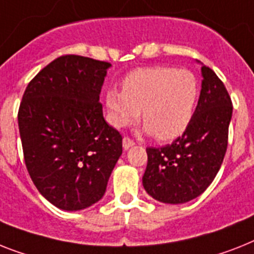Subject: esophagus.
<instances>
[{"instance_id":"34e87169","label":"esophagus","mask_w":254,"mask_h":254,"mask_svg":"<svg viewBox=\"0 0 254 254\" xmlns=\"http://www.w3.org/2000/svg\"><path fill=\"white\" fill-rule=\"evenodd\" d=\"M135 145V142H133V140H131L129 137H123V149L127 150L129 149L131 146Z\"/></svg>"}]
</instances>
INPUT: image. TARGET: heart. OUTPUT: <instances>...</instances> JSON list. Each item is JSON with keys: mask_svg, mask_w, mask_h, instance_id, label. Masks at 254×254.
<instances>
[{"mask_svg": "<svg viewBox=\"0 0 254 254\" xmlns=\"http://www.w3.org/2000/svg\"><path fill=\"white\" fill-rule=\"evenodd\" d=\"M197 97V80L190 71L154 66L129 72L122 91L109 89L105 101L114 127L133 125L141 112L144 131L160 141H169L186 131Z\"/></svg>", "mask_w": 254, "mask_h": 254, "instance_id": "heart-1", "label": "heart"}]
</instances>
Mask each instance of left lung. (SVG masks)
<instances>
[{"instance_id":"left-lung-1","label":"left lung","mask_w":254,"mask_h":254,"mask_svg":"<svg viewBox=\"0 0 254 254\" xmlns=\"http://www.w3.org/2000/svg\"><path fill=\"white\" fill-rule=\"evenodd\" d=\"M197 106L183 135L162 148H146L144 190L165 204H184L198 197L214 180L227 149L232 102L211 68L201 67Z\"/></svg>"}]
</instances>
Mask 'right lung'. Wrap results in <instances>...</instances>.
<instances>
[{"label":"right lung","instance_id":"1","mask_svg":"<svg viewBox=\"0 0 254 254\" xmlns=\"http://www.w3.org/2000/svg\"><path fill=\"white\" fill-rule=\"evenodd\" d=\"M108 62L62 56L27 85L18 125L27 170L54 206L96 204L122 154V136L104 119L100 93Z\"/></svg>","mask_w":254,"mask_h":254}]
</instances>
